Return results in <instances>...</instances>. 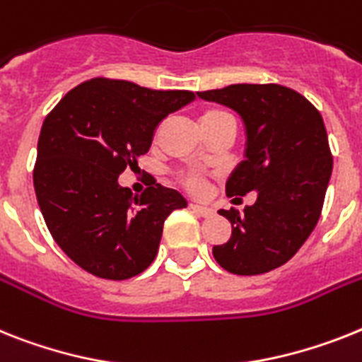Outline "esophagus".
I'll use <instances>...</instances> for the list:
<instances>
[{
  "instance_id": "obj_1",
  "label": "esophagus",
  "mask_w": 362,
  "mask_h": 362,
  "mask_svg": "<svg viewBox=\"0 0 362 362\" xmlns=\"http://www.w3.org/2000/svg\"><path fill=\"white\" fill-rule=\"evenodd\" d=\"M189 208L195 211V214H199L200 217H209V215H214L215 211L211 208H208V206H200V204H195V202H191Z\"/></svg>"
}]
</instances>
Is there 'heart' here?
<instances>
[{
	"label": "heart",
	"instance_id": "1",
	"mask_svg": "<svg viewBox=\"0 0 362 362\" xmlns=\"http://www.w3.org/2000/svg\"><path fill=\"white\" fill-rule=\"evenodd\" d=\"M226 117H232V115L224 110H218V108H209V110H204L200 114V127L215 123V121L226 119ZM180 182L182 186H186L187 189L191 191H200L204 187V178L200 175H197V173H182Z\"/></svg>",
	"mask_w": 362,
	"mask_h": 362
}]
</instances>
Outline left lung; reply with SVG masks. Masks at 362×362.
Returning <instances> with one entry per match:
<instances>
[{
	"mask_svg": "<svg viewBox=\"0 0 362 362\" xmlns=\"http://www.w3.org/2000/svg\"><path fill=\"white\" fill-rule=\"evenodd\" d=\"M197 95L230 106L247 129L245 160L228 178L226 195L257 191L254 206L218 211L232 235L215 245L214 257L232 274H265L300 250L320 218L333 169L322 115L279 84H232Z\"/></svg>",
	"mask_w": 362,
	"mask_h": 362,
	"instance_id": "1",
	"label": "left lung"
}]
</instances>
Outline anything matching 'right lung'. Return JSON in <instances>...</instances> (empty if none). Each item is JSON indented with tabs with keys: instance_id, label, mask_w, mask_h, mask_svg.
Listing matches in <instances>:
<instances>
[{
	"instance_id": "1",
	"label": "right lung",
	"mask_w": 362,
	"mask_h": 362,
	"mask_svg": "<svg viewBox=\"0 0 362 362\" xmlns=\"http://www.w3.org/2000/svg\"><path fill=\"white\" fill-rule=\"evenodd\" d=\"M193 99L187 90L97 77L47 114L33 171L36 200L57 245L81 269L129 279L154 261L165 218L186 199L156 182L134 197L117 176L138 165L158 124Z\"/></svg>"
}]
</instances>
